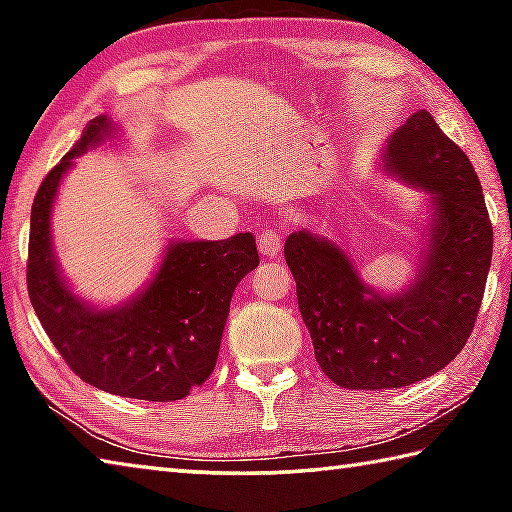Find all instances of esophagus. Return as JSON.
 Here are the masks:
<instances>
[{"mask_svg": "<svg viewBox=\"0 0 512 512\" xmlns=\"http://www.w3.org/2000/svg\"><path fill=\"white\" fill-rule=\"evenodd\" d=\"M284 235H287V228H284V225H273V228H266L259 232L257 237L259 253H262L266 259H273L280 255Z\"/></svg>", "mask_w": 512, "mask_h": 512, "instance_id": "obj_1", "label": "esophagus"}]
</instances>
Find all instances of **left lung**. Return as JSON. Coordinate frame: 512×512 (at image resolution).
Wrapping results in <instances>:
<instances>
[{
  "label": "left lung",
  "mask_w": 512,
  "mask_h": 512,
  "mask_svg": "<svg viewBox=\"0 0 512 512\" xmlns=\"http://www.w3.org/2000/svg\"><path fill=\"white\" fill-rule=\"evenodd\" d=\"M384 171L433 194L427 250L409 289L372 291L343 248L307 230L284 244L318 366L357 391H393L443 370L470 339L492 259L479 176L427 110L391 135Z\"/></svg>",
  "instance_id": "8db88e82"
}]
</instances>
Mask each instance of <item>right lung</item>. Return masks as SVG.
Returning a JSON list of instances; mask_svg holds the SVG:
<instances>
[{
    "mask_svg": "<svg viewBox=\"0 0 512 512\" xmlns=\"http://www.w3.org/2000/svg\"><path fill=\"white\" fill-rule=\"evenodd\" d=\"M110 133L115 126L106 115L92 119L33 198L29 298L60 357L85 384L133 400H183L216 366L232 293L259 264L255 237L173 241L146 289L119 307H90L74 296L51 248V205L72 160Z\"/></svg>",
    "mask_w": 512,
    "mask_h": 512,
    "instance_id": "1",
    "label": "right lung"
}]
</instances>
